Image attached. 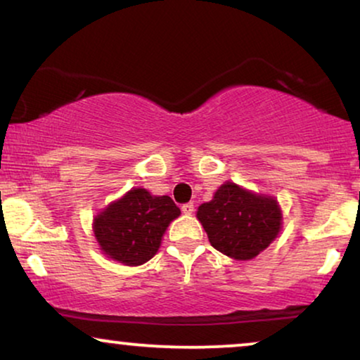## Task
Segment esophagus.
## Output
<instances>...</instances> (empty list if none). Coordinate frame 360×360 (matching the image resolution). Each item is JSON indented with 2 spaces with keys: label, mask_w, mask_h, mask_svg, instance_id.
Instances as JSON below:
<instances>
[{
  "label": "esophagus",
  "mask_w": 360,
  "mask_h": 360,
  "mask_svg": "<svg viewBox=\"0 0 360 360\" xmlns=\"http://www.w3.org/2000/svg\"><path fill=\"white\" fill-rule=\"evenodd\" d=\"M195 211V206H193V203H185V205H181V213L184 214H191Z\"/></svg>",
  "instance_id": "esophagus-1"
}]
</instances>
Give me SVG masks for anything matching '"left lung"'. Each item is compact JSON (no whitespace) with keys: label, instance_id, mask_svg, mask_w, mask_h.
<instances>
[{"label":"left lung","instance_id":"left-lung-1","mask_svg":"<svg viewBox=\"0 0 360 360\" xmlns=\"http://www.w3.org/2000/svg\"><path fill=\"white\" fill-rule=\"evenodd\" d=\"M211 245L228 257L249 260L277 238L282 213L277 200L260 196L236 184L221 185L214 198L198 208Z\"/></svg>","mask_w":360,"mask_h":360}]
</instances>
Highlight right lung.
<instances>
[{
    "label": "right lung",
    "mask_w": 360,
    "mask_h": 360,
    "mask_svg": "<svg viewBox=\"0 0 360 360\" xmlns=\"http://www.w3.org/2000/svg\"><path fill=\"white\" fill-rule=\"evenodd\" d=\"M180 208L170 196H152L132 188L95 218L93 231L103 252L124 265H141L154 257L170 221Z\"/></svg>",
    "instance_id": "right-lung-1"
}]
</instances>
